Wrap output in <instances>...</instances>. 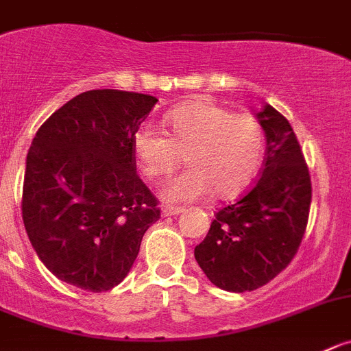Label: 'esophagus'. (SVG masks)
<instances>
[{"label":"esophagus","mask_w":351,"mask_h":351,"mask_svg":"<svg viewBox=\"0 0 351 351\" xmlns=\"http://www.w3.org/2000/svg\"><path fill=\"white\" fill-rule=\"evenodd\" d=\"M182 210H184L182 207H170V205H167V207H163L162 215L163 217H169V215H178V214H181Z\"/></svg>","instance_id":"1"}]
</instances>
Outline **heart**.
<instances>
[{"mask_svg":"<svg viewBox=\"0 0 351 351\" xmlns=\"http://www.w3.org/2000/svg\"><path fill=\"white\" fill-rule=\"evenodd\" d=\"M165 125L169 134L141 125L132 136V149L151 179L170 178L186 154L191 167L167 186V200H195L212 189L228 200L252 184L265 154V134L256 117L197 99L172 109Z\"/></svg>","mask_w":351,"mask_h":351,"instance_id":"heart-1","label":"heart"}]
</instances>
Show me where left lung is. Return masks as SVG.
<instances>
[{"label": "left lung", "instance_id": "left-lung-1", "mask_svg": "<svg viewBox=\"0 0 351 351\" xmlns=\"http://www.w3.org/2000/svg\"><path fill=\"white\" fill-rule=\"evenodd\" d=\"M266 134L259 179L242 198L215 212L195 259L208 280L230 292L259 289L287 268L310 215L311 179L287 118L266 104L257 112Z\"/></svg>", "mask_w": 351, "mask_h": 351}]
</instances>
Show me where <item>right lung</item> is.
<instances>
[{
    "label": "right lung",
    "mask_w": 351,
    "mask_h": 351,
    "mask_svg": "<svg viewBox=\"0 0 351 351\" xmlns=\"http://www.w3.org/2000/svg\"><path fill=\"white\" fill-rule=\"evenodd\" d=\"M156 102L136 92L88 90L38 128L25 162L22 219L59 280L88 292L112 289L160 219L132 149V136Z\"/></svg>",
    "instance_id": "add662e5"
}]
</instances>
